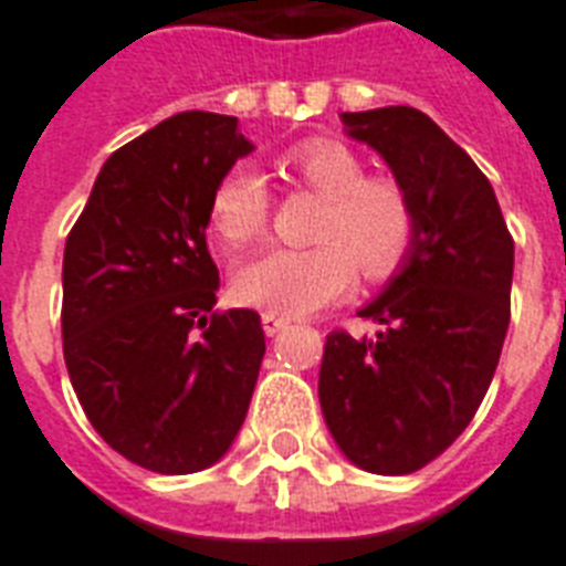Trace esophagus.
Returning <instances> with one entry per match:
<instances>
[{"label": "esophagus", "mask_w": 566, "mask_h": 566, "mask_svg": "<svg viewBox=\"0 0 566 566\" xmlns=\"http://www.w3.org/2000/svg\"><path fill=\"white\" fill-rule=\"evenodd\" d=\"M261 326H264L266 337H275L279 332H284V328L291 326V319L279 317V314H273V311H264V314H261Z\"/></svg>", "instance_id": "1"}]
</instances>
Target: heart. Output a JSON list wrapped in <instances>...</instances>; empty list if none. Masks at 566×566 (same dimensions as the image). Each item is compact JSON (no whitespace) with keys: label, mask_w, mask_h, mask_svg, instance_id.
<instances>
[{"label":"heart","mask_w":566,"mask_h":566,"mask_svg":"<svg viewBox=\"0 0 566 566\" xmlns=\"http://www.w3.org/2000/svg\"><path fill=\"white\" fill-rule=\"evenodd\" d=\"M275 172L293 190L323 199L311 229L317 247L270 249L238 270L240 305L284 317L314 314L344 296L361 273L385 284L399 275L417 243V205L402 181L370 172L361 153L337 137H308L275 155ZM273 193L264 176L234 164L213 181L208 229L229 252L252 247L270 229Z\"/></svg>","instance_id":"obj_1"}]
</instances>
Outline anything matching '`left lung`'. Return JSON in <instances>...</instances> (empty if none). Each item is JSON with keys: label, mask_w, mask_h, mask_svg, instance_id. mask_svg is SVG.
I'll use <instances>...</instances> for the list:
<instances>
[{"label": "left lung", "mask_w": 566, "mask_h": 566, "mask_svg": "<svg viewBox=\"0 0 566 566\" xmlns=\"http://www.w3.org/2000/svg\"><path fill=\"white\" fill-rule=\"evenodd\" d=\"M344 123L408 188L417 243L358 311L378 335H326L319 405L353 464L405 475L455 443L491 387L511 319L514 238L488 176L422 111H358Z\"/></svg>", "instance_id": "8db88e82"}]
</instances>
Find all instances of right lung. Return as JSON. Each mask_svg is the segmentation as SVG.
<instances>
[{"mask_svg": "<svg viewBox=\"0 0 566 566\" xmlns=\"http://www.w3.org/2000/svg\"><path fill=\"white\" fill-rule=\"evenodd\" d=\"M252 149L238 119L185 111L111 155L66 234L61 335L91 426L132 464L185 475L247 420L264 328L217 311L213 181Z\"/></svg>", "mask_w": 566, "mask_h": 566, "instance_id": "add662e5", "label": "right lung"}]
</instances>
